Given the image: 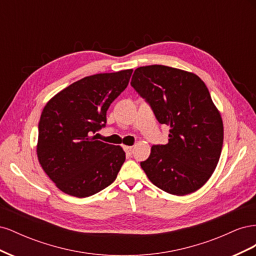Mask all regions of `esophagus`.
I'll return each mask as SVG.
<instances>
[{
    "mask_svg": "<svg viewBox=\"0 0 256 256\" xmlns=\"http://www.w3.org/2000/svg\"><path fill=\"white\" fill-rule=\"evenodd\" d=\"M132 146H124V150L126 152L127 154H132Z\"/></svg>",
    "mask_w": 256,
    "mask_h": 256,
    "instance_id": "1",
    "label": "esophagus"
}]
</instances>
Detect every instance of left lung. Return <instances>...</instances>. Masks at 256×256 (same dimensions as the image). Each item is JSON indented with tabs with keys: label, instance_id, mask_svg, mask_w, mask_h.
<instances>
[{
	"label": "left lung",
	"instance_id": "left-lung-1",
	"mask_svg": "<svg viewBox=\"0 0 256 256\" xmlns=\"http://www.w3.org/2000/svg\"><path fill=\"white\" fill-rule=\"evenodd\" d=\"M130 84L170 127L168 143L152 146L143 171L171 194L198 190L214 173L223 145L221 115L205 83L194 74L150 65L136 68Z\"/></svg>",
	"mask_w": 256,
	"mask_h": 256
}]
</instances>
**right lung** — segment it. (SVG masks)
<instances>
[{
	"label": "right lung",
	"mask_w": 256,
	"mask_h": 256,
	"mask_svg": "<svg viewBox=\"0 0 256 256\" xmlns=\"http://www.w3.org/2000/svg\"><path fill=\"white\" fill-rule=\"evenodd\" d=\"M132 69L85 76L44 108L37 156L44 171L66 194L88 198L110 186L126 159L120 146L98 141L106 111L129 83Z\"/></svg>",
	"instance_id": "right-lung-1"
}]
</instances>
